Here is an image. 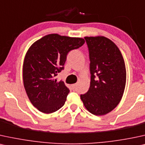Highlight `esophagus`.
Instances as JSON below:
<instances>
[{
	"mask_svg": "<svg viewBox=\"0 0 145 145\" xmlns=\"http://www.w3.org/2000/svg\"><path fill=\"white\" fill-rule=\"evenodd\" d=\"M77 86H78V84H73V85L71 86H72V88H74V89H76Z\"/></svg>",
	"mask_w": 145,
	"mask_h": 145,
	"instance_id": "1",
	"label": "esophagus"
}]
</instances>
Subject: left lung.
I'll return each instance as SVG.
<instances>
[{
	"label": "left lung",
	"mask_w": 145,
	"mask_h": 145,
	"mask_svg": "<svg viewBox=\"0 0 145 145\" xmlns=\"http://www.w3.org/2000/svg\"><path fill=\"white\" fill-rule=\"evenodd\" d=\"M89 57L90 86L80 95L86 108L102 116L116 107L125 88L126 71L121 52L115 43L103 36L85 37Z\"/></svg>",
	"instance_id": "obj_1"
}]
</instances>
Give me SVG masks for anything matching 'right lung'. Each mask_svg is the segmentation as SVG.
Listing matches in <instances>:
<instances>
[{
  "mask_svg": "<svg viewBox=\"0 0 145 145\" xmlns=\"http://www.w3.org/2000/svg\"><path fill=\"white\" fill-rule=\"evenodd\" d=\"M84 43L82 38L49 34L29 47L23 63L24 87L29 100L40 112L50 114L64 105L69 89L55 77L63 69L67 54Z\"/></svg>",
  "mask_w": 145,
  "mask_h": 145,
  "instance_id": "1",
  "label": "right lung"
}]
</instances>
